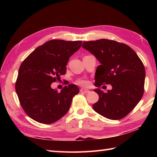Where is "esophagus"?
Wrapping results in <instances>:
<instances>
[{"instance_id": "34e87169", "label": "esophagus", "mask_w": 157, "mask_h": 157, "mask_svg": "<svg viewBox=\"0 0 157 157\" xmlns=\"http://www.w3.org/2000/svg\"><path fill=\"white\" fill-rule=\"evenodd\" d=\"M80 92H82V93H89L90 92V91L88 90H86V89H84V88H82V89H80Z\"/></svg>"}]
</instances>
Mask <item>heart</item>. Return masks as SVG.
I'll return each instance as SVG.
<instances>
[{"instance_id": "heart-1", "label": "heart", "mask_w": 157, "mask_h": 157, "mask_svg": "<svg viewBox=\"0 0 157 157\" xmlns=\"http://www.w3.org/2000/svg\"><path fill=\"white\" fill-rule=\"evenodd\" d=\"M76 83L77 84L80 86H82V87H88L90 84L89 82L87 80V79H79L76 82Z\"/></svg>"}]
</instances>
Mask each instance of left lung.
Wrapping results in <instances>:
<instances>
[{
  "instance_id": "obj_1",
  "label": "left lung",
  "mask_w": 157,
  "mask_h": 157,
  "mask_svg": "<svg viewBox=\"0 0 157 157\" xmlns=\"http://www.w3.org/2000/svg\"><path fill=\"white\" fill-rule=\"evenodd\" d=\"M82 47L101 63L95 73V86H112L106 93L100 88L94 90L99 100L93 105V109L109 119L125 117L144 94L146 73L143 63L132 48L115 40L84 41Z\"/></svg>"
}]
</instances>
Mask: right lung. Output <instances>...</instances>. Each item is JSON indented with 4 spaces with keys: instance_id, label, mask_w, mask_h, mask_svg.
<instances>
[{
    "instance_id": "add662e5",
    "label": "right lung",
    "mask_w": 157,
    "mask_h": 157,
    "mask_svg": "<svg viewBox=\"0 0 157 157\" xmlns=\"http://www.w3.org/2000/svg\"><path fill=\"white\" fill-rule=\"evenodd\" d=\"M82 41L52 40L38 46L20 65L15 90L26 114L44 124H51L64 116L72 98L79 90L75 84L61 92L51 86L66 73L69 57L80 48Z\"/></svg>"
}]
</instances>
